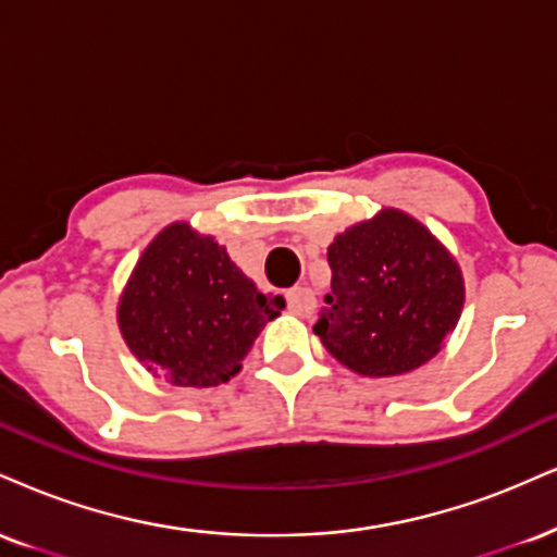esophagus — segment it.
<instances>
[{
    "label": "esophagus",
    "mask_w": 557,
    "mask_h": 557,
    "mask_svg": "<svg viewBox=\"0 0 557 557\" xmlns=\"http://www.w3.org/2000/svg\"><path fill=\"white\" fill-rule=\"evenodd\" d=\"M287 308H290L296 317H311L313 308H317V296H313L311 287H293L287 293Z\"/></svg>",
    "instance_id": "1"
}]
</instances>
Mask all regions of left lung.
<instances>
[{
  "label": "left lung",
  "instance_id": "left-lung-1",
  "mask_svg": "<svg viewBox=\"0 0 557 557\" xmlns=\"http://www.w3.org/2000/svg\"><path fill=\"white\" fill-rule=\"evenodd\" d=\"M332 293L313 332L352 373L388 379L425 366L465 308L454 253L412 214L381 207L334 236Z\"/></svg>",
  "mask_w": 557,
  "mask_h": 557
}]
</instances>
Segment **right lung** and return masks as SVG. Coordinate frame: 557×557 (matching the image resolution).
Masks as SVG:
<instances>
[{
  "instance_id": "add662e5",
  "label": "right lung",
  "mask_w": 557,
  "mask_h": 557,
  "mask_svg": "<svg viewBox=\"0 0 557 557\" xmlns=\"http://www.w3.org/2000/svg\"><path fill=\"white\" fill-rule=\"evenodd\" d=\"M283 308L280 296L259 293L225 246L178 220L137 259L116 321L152 376L205 388L236 376L253 339Z\"/></svg>"
}]
</instances>
